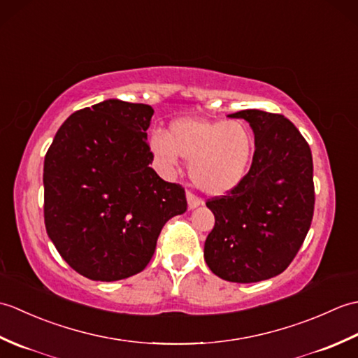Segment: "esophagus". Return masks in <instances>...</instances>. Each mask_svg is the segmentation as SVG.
I'll list each match as a JSON object with an SVG mask.
<instances>
[{
  "instance_id": "obj_1",
  "label": "esophagus",
  "mask_w": 358,
  "mask_h": 358,
  "mask_svg": "<svg viewBox=\"0 0 358 358\" xmlns=\"http://www.w3.org/2000/svg\"><path fill=\"white\" fill-rule=\"evenodd\" d=\"M186 199H187V206H189V209H195V208H199L200 204H201V200L199 199V196H195V195L191 194V192L186 194Z\"/></svg>"
}]
</instances>
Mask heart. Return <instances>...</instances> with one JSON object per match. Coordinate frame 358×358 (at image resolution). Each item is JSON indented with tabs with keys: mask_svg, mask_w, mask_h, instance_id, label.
<instances>
[{
	"mask_svg": "<svg viewBox=\"0 0 358 358\" xmlns=\"http://www.w3.org/2000/svg\"><path fill=\"white\" fill-rule=\"evenodd\" d=\"M149 148L164 172L178 167V157L189 159L192 183L209 195H222L246 175L254 152V138L240 121L177 120L167 135L154 134Z\"/></svg>",
	"mask_w": 358,
	"mask_h": 358,
	"instance_id": "obj_1",
	"label": "heart"
}]
</instances>
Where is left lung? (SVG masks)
Segmentation results:
<instances>
[{
    "label": "left lung",
    "mask_w": 358,
    "mask_h": 358,
    "mask_svg": "<svg viewBox=\"0 0 358 358\" xmlns=\"http://www.w3.org/2000/svg\"><path fill=\"white\" fill-rule=\"evenodd\" d=\"M229 117L252 127L255 152L240 183L206 201L215 226L204 260L220 278L255 283L283 272L306 238L315 203L313 154L280 113L246 109Z\"/></svg>",
    "instance_id": "obj_1"
}]
</instances>
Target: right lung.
<instances>
[{
    "instance_id": "obj_1",
    "label": "right lung",
    "mask_w": 358,
    "mask_h": 358,
    "mask_svg": "<svg viewBox=\"0 0 358 358\" xmlns=\"http://www.w3.org/2000/svg\"><path fill=\"white\" fill-rule=\"evenodd\" d=\"M152 115L148 104L101 101L73 112L45 154V231L86 278L117 281L141 272L166 222L187 209L185 189L149 166Z\"/></svg>"
}]
</instances>
